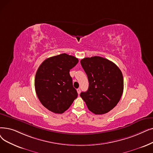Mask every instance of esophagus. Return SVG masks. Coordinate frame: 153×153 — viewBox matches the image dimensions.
<instances>
[{"instance_id":"34e87169","label":"esophagus","mask_w":153,"mask_h":153,"mask_svg":"<svg viewBox=\"0 0 153 153\" xmlns=\"http://www.w3.org/2000/svg\"><path fill=\"white\" fill-rule=\"evenodd\" d=\"M77 93H78V94H79L81 93V89H77Z\"/></svg>"}]
</instances>
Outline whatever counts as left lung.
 <instances>
[{"mask_svg": "<svg viewBox=\"0 0 153 153\" xmlns=\"http://www.w3.org/2000/svg\"><path fill=\"white\" fill-rule=\"evenodd\" d=\"M81 64L89 81L88 90L82 92L81 97L94 114L107 113L117 104L122 96V72L114 63L99 56L84 58Z\"/></svg>", "mask_w": 153, "mask_h": 153, "instance_id": "8db88e82", "label": "left lung"}]
</instances>
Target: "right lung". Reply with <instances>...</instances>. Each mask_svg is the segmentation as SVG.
I'll return each instance as SVG.
<instances>
[{
  "label": "right lung",
  "mask_w": 153,
  "mask_h": 153,
  "mask_svg": "<svg viewBox=\"0 0 153 153\" xmlns=\"http://www.w3.org/2000/svg\"><path fill=\"white\" fill-rule=\"evenodd\" d=\"M78 62L77 58L64 53L45 59L39 67L36 92L40 102L50 111L62 114L77 98L69 71Z\"/></svg>",
  "instance_id": "add662e5"
}]
</instances>
